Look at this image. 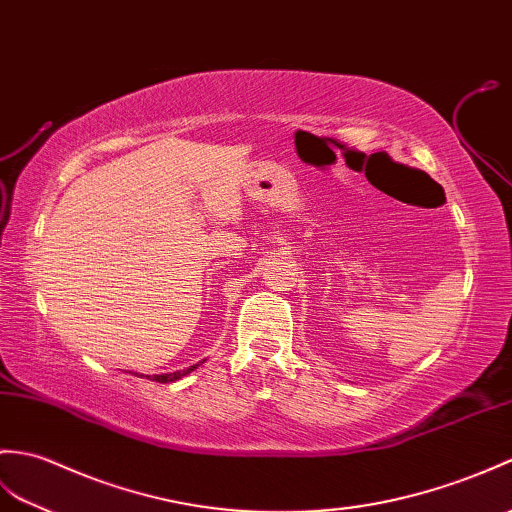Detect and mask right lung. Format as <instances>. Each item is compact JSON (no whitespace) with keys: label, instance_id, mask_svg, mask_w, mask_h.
Listing matches in <instances>:
<instances>
[{"label":"right lung","instance_id":"right-lung-1","mask_svg":"<svg viewBox=\"0 0 512 512\" xmlns=\"http://www.w3.org/2000/svg\"><path fill=\"white\" fill-rule=\"evenodd\" d=\"M198 366V364H196ZM196 366H192V368H187V371H176V373H163V375H154V382H159V384H170V382H176V379H181L183 375H187L189 371H194Z\"/></svg>","mask_w":512,"mask_h":512}]
</instances>
